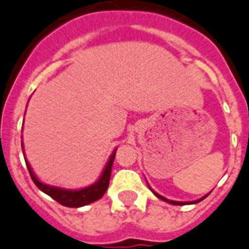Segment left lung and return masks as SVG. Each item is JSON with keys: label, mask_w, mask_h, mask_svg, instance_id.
Masks as SVG:
<instances>
[{"label": "left lung", "mask_w": 249, "mask_h": 249, "mask_svg": "<svg viewBox=\"0 0 249 249\" xmlns=\"http://www.w3.org/2000/svg\"><path fill=\"white\" fill-rule=\"evenodd\" d=\"M150 188V187H149ZM150 190L151 192H153V193L155 194V196H158V198H159V199H161V200H164V202H168V203H170V204H173V205H185V204H194V203H198V202H200V200H203L204 199V198H207V196H208V194H207V196H203V198H200V199H198V200H196V202H176V200H169V199H166V198H164V196H159V194L158 193H155L154 190L151 189L150 188Z\"/></svg>", "instance_id": "8db88e82"}]
</instances>
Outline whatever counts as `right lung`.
I'll list each match as a JSON object with an SVG mask.
<instances>
[{"label": "right lung", "instance_id": "right-lung-1", "mask_svg": "<svg viewBox=\"0 0 249 249\" xmlns=\"http://www.w3.org/2000/svg\"><path fill=\"white\" fill-rule=\"evenodd\" d=\"M23 151V150H22ZM116 149L112 151L111 157H110L109 161H107L105 169H104L103 174H101L100 179H99L95 184L90 185L88 188H84V189L79 190H69V189H62V188L57 187H51V185H47L45 183H41L36 176L32 172L31 166L27 163V160L25 159L26 165H27V169H29L30 176L31 179L34 180V183L36 184V187L40 190H42L44 193H46L47 196H50L53 199H55L56 202L60 203V204L65 205V207H70V208H79V207H83V205H88L90 203L95 202V200L100 199L101 196L105 194L107 187H109L110 181V176H111V168L112 163H114V158H115Z\"/></svg>", "mask_w": 249, "mask_h": 249}]
</instances>
